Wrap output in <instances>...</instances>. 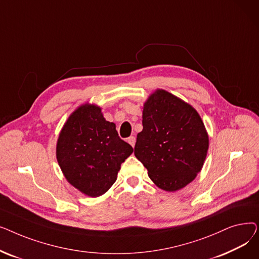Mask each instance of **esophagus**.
I'll list each match as a JSON object with an SVG mask.
<instances>
[{"mask_svg":"<svg viewBox=\"0 0 259 259\" xmlns=\"http://www.w3.org/2000/svg\"><path fill=\"white\" fill-rule=\"evenodd\" d=\"M135 142H137V139H135L134 137H130L129 139H128V143L132 146V147H134V145H135Z\"/></svg>","mask_w":259,"mask_h":259,"instance_id":"1","label":"esophagus"}]
</instances>
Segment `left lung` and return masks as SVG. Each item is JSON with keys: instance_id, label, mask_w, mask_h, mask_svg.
I'll return each instance as SVG.
<instances>
[{"instance_id": "8db88e82", "label": "left lung", "mask_w": 259, "mask_h": 259, "mask_svg": "<svg viewBox=\"0 0 259 259\" xmlns=\"http://www.w3.org/2000/svg\"><path fill=\"white\" fill-rule=\"evenodd\" d=\"M208 148L205 125L193 107L165 90L148 99L134 154L158 188L176 191L191 183Z\"/></svg>"}]
</instances>
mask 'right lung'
Returning a JSON list of instances; mask_svg holds the SVG:
<instances>
[{"instance_id": "right-lung-1", "label": "right lung", "mask_w": 259, "mask_h": 259, "mask_svg": "<svg viewBox=\"0 0 259 259\" xmlns=\"http://www.w3.org/2000/svg\"><path fill=\"white\" fill-rule=\"evenodd\" d=\"M133 152L101 108L83 105L69 116L57 145V158L67 181L84 194L98 197L115 183L121 162Z\"/></svg>"}]
</instances>
